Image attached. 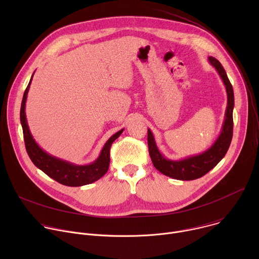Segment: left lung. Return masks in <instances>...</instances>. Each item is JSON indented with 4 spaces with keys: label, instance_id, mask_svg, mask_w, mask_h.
Here are the masks:
<instances>
[{
    "label": "left lung",
    "instance_id": "1",
    "mask_svg": "<svg viewBox=\"0 0 259 259\" xmlns=\"http://www.w3.org/2000/svg\"><path fill=\"white\" fill-rule=\"evenodd\" d=\"M208 60L215 67L218 75L223 80L228 95L225 122L223 124L220 134L214 143L202 154L191 156L181 160H170L161 154L155 141L153 132L150 129H147V144H149L150 156L155 168L162 174L173 179L194 180L204 176L223 160L229 150L233 138V110L235 105L233 86L221 63L212 56L208 57Z\"/></svg>",
    "mask_w": 259,
    "mask_h": 259
}]
</instances>
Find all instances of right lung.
<instances>
[{
	"instance_id": "1",
	"label": "right lung",
	"mask_w": 259,
	"mask_h": 259,
	"mask_svg": "<svg viewBox=\"0 0 259 259\" xmlns=\"http://www.w3.org/2000/svg\"><path fill=\"white\" fill-rule=\"evenodd\" d=\"M33 73L24 91L20 107V123L23 130L25 149L31 162L35 165V167H38L49 177L63 184V186L82 187L98 180L107 172L109 166L110 146H112V143L122 134L124 129L118 131L113 136H110V138L103 145L98 158L91 164L76 165L49 155L43 149H41L39 144L33 139L29 131L25 115V102Z\"/></svg>"
}]
</instances>
